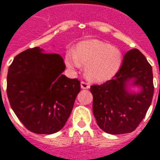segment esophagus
Returning <instances> with one entry per match:
<instances>
[{
  "label": "esophagus",
  "instance_id": "1",
  "mask_svg": "<svg viewBox=\"0 0 160 160\" xmlns=\"http://www.w3.org/2000/svg\"><path fill=\"white\" fill-rule=\"evenodd\" d=\"M80 87H81V89H89L90 88V85H89L88 83L81 81L80 82Z\"/></svg>",
  "mask_w": 160,
  "mask_h": 160
}]
</instances>
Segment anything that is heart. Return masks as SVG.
I'll return each instance as SVG.
<instances>
[{"instance_id": "heart-1", "label": "heart", "mask_w": 160, "mask_h": 160, "mask_svg": "<svg viewBox=\"0 0 160 160\" xmlns=\"http://www.w3.org/2000/svg\"><path fill=\"white\" fill-rule=\"evenodd\" d=\"M123 53L120 48L97 39L80 42L75 54L68 53L65 63L70 69L85 66V76L91 82L102 83L112 79L122 68Z\"/></svg>"}]
</instances>
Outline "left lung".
Masks as SVG:
<instances>
[{"label":"left lung","instance_id":"left-lung-1","mask_svg":"<svg viewBox=\"0 0 160 160\" xmlns=\"http://www.w3.org/2000/svg\"><path fill=\"white\" fill-rule=\"evenodd\" d=\"M153 91V71L147 58L138 49L128 51L112 80L91 86L97 125L115 135L134 131L150 107Z\"/></svg>","mask_w":160,"mask_h":160}]
</instances>
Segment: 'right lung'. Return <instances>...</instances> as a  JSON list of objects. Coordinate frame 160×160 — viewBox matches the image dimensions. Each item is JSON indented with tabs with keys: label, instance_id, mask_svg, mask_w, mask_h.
I'll use <instances>...</instances> for the list:
<instances>
[{
	"label": "right lung",
	"instance_id": "obj_1",
	"mask_svg": "<svg viewBox=\"0 0 160 160\" xmlns=\"http://www.w3.org/2000/svg\"><path fill=\"white\" fill-rule=\"evenodd\" d=\"M64 59L39 47L13 59L7 74L10 105L22 123L38 134H53L64 128L80 91L77 79L62 73Z\"/></svg>",
	"mask_w": 160,
	"mask_h": 160
}]
</instances>
